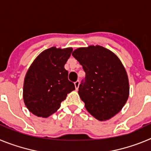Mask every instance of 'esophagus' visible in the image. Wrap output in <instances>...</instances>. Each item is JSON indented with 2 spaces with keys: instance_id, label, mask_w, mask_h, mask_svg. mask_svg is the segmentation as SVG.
<instances>
[{
  "instance_id": "esophagus-1",
  "label": "esophagus",
  "mask_w": 151,
  "mask_h": 151,
  "mask_svg": "<svg viewBox=\"0 0 151 151\" xmlns=\"http://www.w3.org/2000/svg\"><path fill=\"white\" fill-rule=\"evenodd\" d=\"M75 87H76V88L78 89V87H79V84H80V82L79 80H77L76 82H75Z\"/></svg>"
}]
</instances>
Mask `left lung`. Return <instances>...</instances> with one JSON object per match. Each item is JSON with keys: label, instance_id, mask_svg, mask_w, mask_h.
<instances>
[{"label": "left lung", "instance_id": "left-lung-1", "mask_svg": "<svg viewBox=\"0 0 151 151\" xmlns=\"http://www.w3.org/2000/svg\"><path fill=\"white\" fill-rule=\"evenodd\" d=\"M72 55L85 73L78 94L86 110L98 120H107L122 110L129 97L127 74L118 57L101 46L81 47Z\"/></svg>", "mask_w": 151, "mask_h": 151}]
</instances>
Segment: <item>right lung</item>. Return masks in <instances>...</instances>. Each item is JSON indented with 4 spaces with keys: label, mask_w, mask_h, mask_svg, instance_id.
Instances as JSON below:
<instances>
[{
    "label": "right lung",
    "mask_w": 151,
    "mask_h": 151,
    "mask_svg": "<svg viewBox=\"0 0 151 151\" xmlns=\"http://www.w3.org/2000/svg\"><path fill=\"white\" fill-rule=\"evenodd\" d=\"M72 51V48L50 47L40 54L29 67L24 81L23 99L34 115L50 116L60 107L67 94L75 90L64 68Z\"/></svg>",
    "instance_id": "1"
}]
</instances>
